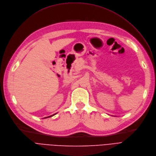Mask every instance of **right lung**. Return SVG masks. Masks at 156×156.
Wrapping results in <instances>:
<instances>
[{
  "mask_svg": "<svg viewBox=\"0 0 156 156\" xmlns=\"http://www.w3.org/2000/svg\"><path fill=\"white\" fill-rule=\"evenodd\" d=\"M56 114V113H55ZM55 114H54V115H51V116H47V117H45V118H48V117H51V116H54V115H55Z\"/></svg>",
  "mask_w": 156,
  "mask_h": 156,
  "instance_id": "1",
  "label": "right lung"
}]
</instances>
